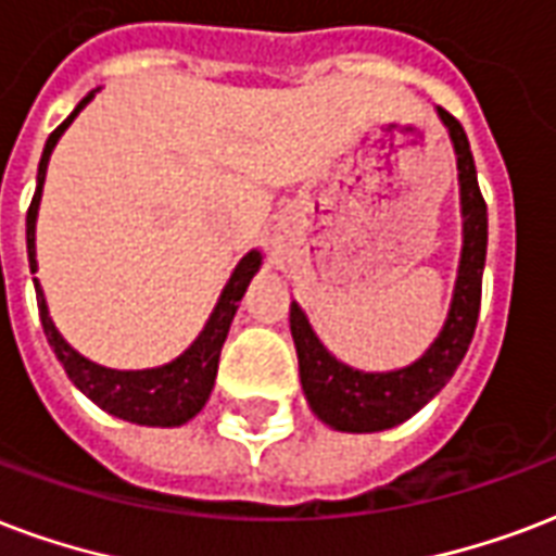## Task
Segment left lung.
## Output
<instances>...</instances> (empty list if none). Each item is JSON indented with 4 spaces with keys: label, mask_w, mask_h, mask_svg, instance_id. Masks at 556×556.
Instances as JSON below:
<instances>
[{
    "label": "left lung",
    "mask_w": 556,
    "mask_h": 556,
    "mask_svg": "<svg viewBox=\"0 0 556 556\" xmlns=\"http://www.w3.org/2000/svg\"><path fill=\"white\" fill-rule=\"evenodd\" d=\"M438 116L455 148L464 244H460L448 315L429 350L417 362L396 370H358L338 362L317 338L300 303H291V338L300 362V384L306 393L308 408L334 431L370 434V431L393 429L414 417L446 388V381L455 376L457 364L464 362L469 341L476 334L486 260V203L478 189L476 160L469 151L464 127L443 108H438Z\"/></svg>",
    "instance_id": "8db88e82"
}]
</instances>
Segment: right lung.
I'll use <instances>...</instances> for the list:
<instances>
[{"label": "right lung", "mask_w": 556, "mask_h": 556, "mask_svg": "<svg viewBox=\"0 0 556 556\" xmlns=\"http://www.w3.org/2000/svg\"><path fill=\"white\" fill-rule=\"evenodd\" d=\"M99 90H92L87 99L80 101L78 108L72 110V116L63 122L52 137L46 139L42 148L40 165H37V192L31 198L28 215H25V244H28V265L31 274H37V212H40L42 184H46V168H49V156H52L58 139L66 134V127L75 122L80 110L87 108ZM262 268V253L250 250L239 260V265L232 268L227 286L222 288V296L212 308L210 320L203 324L201 334L194 338L192 344L186 346L184 353L172 358L168 364L160 367H146V370H116V367H104L99 362H90L87 355H80L75 346L58 332L49 306H46V294H42L40 279L34 277V291H37V308H40L42 332L49 338V346L58 355V362L63 364V370L72 379V384L78 388L84 396H90L101 410H108L113 417L137 422V426H160V429H175L184 426L194 414H201L206 405L215 384V372H218V358H222V346L227 341L230 324L244 291H248L250 279L256 277V270Z\"/></svg>", "instance_id": "1"}]
</instances>
